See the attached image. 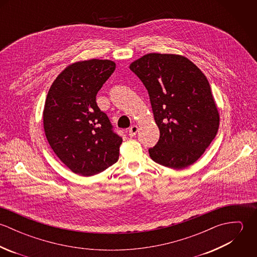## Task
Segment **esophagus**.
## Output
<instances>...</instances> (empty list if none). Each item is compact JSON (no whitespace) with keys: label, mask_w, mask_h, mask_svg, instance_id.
<instances>
[{"label":"esophagus","mask_w":257,"mask_h":257,"mask_svg":"<svg viewBox=\"0 0 257 257\" xmlns=\"http://www.w3.org/2000/svg\"><path fill=\"white\" fill-rule=\"evenodd\" d=\"M138 131H139V127H138V125H132L131 127H130V132H128V135H130V137H135L136 136V134L138 133Z\"/></svg>","instance_id":"esophagus-1"}]
</instances>
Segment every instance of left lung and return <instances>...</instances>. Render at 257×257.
<instances>
[{
  "label": "left lung",
  "mask_w": 257,
  "mask_h": 257,
  "mask_svg": "<svg viewBox=\"0 0 257 257\" xmlns=\"http://www.w3.org/2000/svg\"><path fill=\"white\" fill-rule=\"evenodd\" d=\"M147 88L160 137L148 149L156 163L183 169L215 139L220 114L204 73L188 58L148 53L130 65Z\"/></svg>",
  "instance_id": "left-lung-1"
}]
</instances>
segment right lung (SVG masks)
Returning <instances> with one entry per match:
<instances>
[{"instance_id":"add662e5","label":"right lung","mask_w":257,"mask_h":257,"mask_svg":"<svg viewBox=\"0 0 257 257\" xmlns=\"http://www.w3.org/2000/svg\"><path fill=\"white\" fill-rule=\"evenodd\" d=\"M114 69L110 60L76 62L57 76L48 91L44 133L54 153L76 174H98L118 159L122 139L96 103L97 93Z\"/></svg>"}]
</instances>
